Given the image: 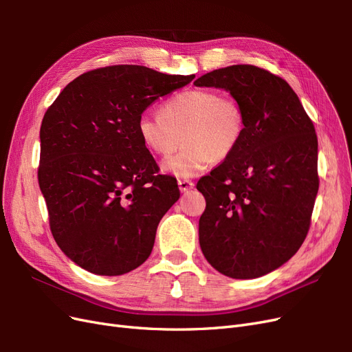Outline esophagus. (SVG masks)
Masks as SVG:
<instances>
[{
	"label": "esophagus",
	"instance_id": "esophagus-1",
	"mask_svg": "<svg viewBox=\"0 0 352 352\" xmlns=\"http://www.w3.org/2000/svg\"><path fill=\"white\" fill-rule=\"evenodd\" d=\"M177 185H179L180 192H188L189 189H192L195 186V184L192 182V180H189V179H179L177 180Z\"/></svg>",
	"mask_w": 352,
	"mask_h": 352
}]
</instances>
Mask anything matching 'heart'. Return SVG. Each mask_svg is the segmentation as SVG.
I'll return each instance as SVG.
<instances>
[{"label": "heart", "instance_id": "heart-1", "mask_svg": "<svg viewBox=\"0 0 352 352\" xmlns=\"http://www.w3.org/2000/svg\"><path fill=\"white\" fill-rule=\"evenodd\" d=\"M138 135L153 154L167 158L185 141L184 150L164 163V170L180 177L194 176L211 162H225L242 141V105L214 89H189L168 98L162 114L138 117Z\"/></svg>", "mask_w": 352, "mask_h": 352}]
</instances>
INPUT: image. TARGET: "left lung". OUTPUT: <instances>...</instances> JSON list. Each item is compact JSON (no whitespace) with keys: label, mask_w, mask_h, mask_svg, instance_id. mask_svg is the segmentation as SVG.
<instances>
[{"label":"left lung","mask_w":352,"mask_h":352,"mask_svg":"<svg viewBox=\"0 0 352 352\" xmlns=\"http://www.w3.org/2000/svg\"><path fill=\"white\" fill-rule=\"evenodd\" d=\"M194 85L229 91L245 114L235 153L197 184L206 198L202 254L229 278H260L289 260L310 229L318 190L314 124L289 83L257 66L212 70Z\"/></svg>","instance_id":"1"}]
</instances>
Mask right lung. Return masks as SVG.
Segmentation results:
<instances>
[{
    "mask_svg": "<svg viewBox=\"0 0 352 352\" xmlns=\"http://www.w3.org/2000/svg\"><path fill=\"white\" fill-rule=\"evenodd\" d=\"M195 74L144 66L100 67L72 80L41 124L38 180L60 250L100 276L129 273L150 257L157 226L179 199L138 135V117Z\"/></svg>",
    "mask_w": 352,
    "mask_h": 352,
    "instance_id": "obj_1",
    "label": "right lung"
}]
</instances>
